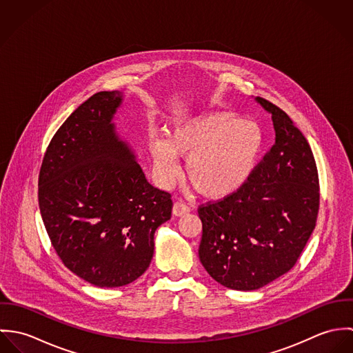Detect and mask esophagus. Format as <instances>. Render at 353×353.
Returning a JSON list of instances; mask_svg holds the SVG:
<instances>
[{"label": "esophagus", "instance_id": "1", "mask_svg": "<svg viewBox=\"0 0 353 353\" xmlns=\"http://www.w3.org/2000/svg\"><path fill=\"white\" fill-rule=\"evenodd\" d=\"M189 210H190V208H189L188 203H185L183 201L174 202L172 213H174L175 216H183V214H186Z\"/></svg>", "mask_w": 353, "mask_h": 353}]
</instances>
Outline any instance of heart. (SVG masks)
Instances as JSON below:
<instances>
[{"label": "heart", "instance_id": "heart-1", "mask_svg": "<svg viewBox=\"0 0 353 353\" xmlns=\"http://www.w3.org/2000/svg\"><path fill=\"white\" fill-rule=\"evenodd\" d=\"M265 136L262 128L235 112L212 111L174 123L168 139L148 137L153 165L161 185L179 176L176 154L186 157V174L206 197L223 199L238 192L252 176Z\"/></svg>", "mask_w": 353, "mask_h": 353}]
</instances>
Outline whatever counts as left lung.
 Wrapping results in <instances>:
<instances>
[{
  "instance_id": "left-lung-1",
  "label": "left lung",
  "mask_w": 353,
  "mask_h": 353,
  "mask_svg": "<svg viewBox=\"0 0 353 353\" xmlns=\"http://www.w3.org/2000/svg\"><path fill=\"white\" fill-rule=\"evenodd\" d=\"M272 114L276 141L234 194L199 208L202 266L221 285L258 290L294 268L319 209L312 151L291 118L256 98Z\"/></svg>"
}]
</instances>
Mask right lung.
Listing matches in <instances>:
<instances>
[{"label":"right lung","instance_id":"obj_1","mask_svg":"<svg viewBox=\"0 0 353 353\" xmlns=\"http://www.w3.org/2000/svg\"><path fill=\"white\" fill-rule=\"evenodd\" d=\"M118 91L79 105L46 150L38 182L41 214L63 265L101 288L133 283L150 266L153 235L171 219V194L147 181L118 139Z\"/></svg>","mask_w":353,"mask_h":353}]
</instances>
